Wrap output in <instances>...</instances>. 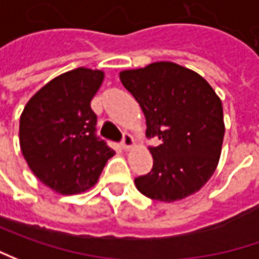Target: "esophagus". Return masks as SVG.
<instances>
[{
	"mask_svg": "<svg viewBox=\"0 0 259 259\" xmlns=\"http://www.w3.org/2000/svg\"><path fill=\"white\" fill-rule=\"evenodd\" d=\"M135 139L133 136H130V135H124L123 136V140H121V147L124 149V150H129L132 147H135Z\"/></svg>",
	"mask_w": 259,
	"mask_h": 259,
	"instance_id": "obj_1",
	"label": "esophagus"
}]
</instances>
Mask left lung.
<instances>
[{
	"label": "left lung",
	"mask_w": 259,
	"mask_h": 259,
	"mask_svg": "<svg viewBox=\"0 0 259 259\" xmlns=\"http://www.w3.org/2000/svg\"><path fill=\"white\" fill-rule=\"evenodd\" d=\"M140 104L146 135L160 145L149 147L153 169L135 179L140 193L170 203L201 191L222 152L225 123L219 96L191 68L172 61L119 73Z\"/></svg>",
	"instance_id": "obj_1"
}]
</instances>
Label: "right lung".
Wrapping results in <instances>:
<instances>
[{"label":"right lung","instance_id":"obj_1","mask_svg":"<svg viewBox=\"0 0 259 259\" xmlns=\"http://www.w3.org/2000/svg\"><path fill=\"white\" fill-rule=\"evenodd\" d=\"M103 80L102 70H70L42 85L21 113V153L34 176L57 193L92 189L114 155L94 135L90 103Z\"/></svg>","mask_w":259,"mask_h":259}]
</instances>
